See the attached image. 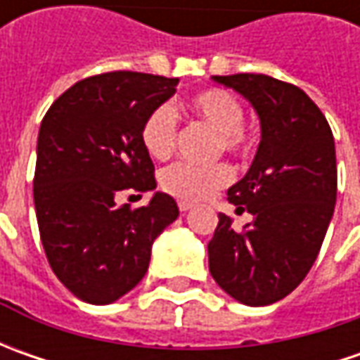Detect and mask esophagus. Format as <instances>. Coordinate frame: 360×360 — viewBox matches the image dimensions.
I'll return each instance as SVG.
<instances>
[{
	"label": "esophagus",
	"instance_id": "esophagus-1",
	"mask_svg": "<svg viewBox=\"0 0 360 360\" xmlns=\"http://www.w3.org/2000/svg\"><path fill=\"white\" fill-rule=\"evenodd\" d=\"M178 208H180V212H188V210L192 208V204H190V202L180 200V202H178Z\"/></svg>",
	"mask_w": 360,
	"mask_h": 360
}]
</instances>
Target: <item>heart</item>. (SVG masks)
Here are the masks:
<instances>
[{
  "mask_svg": "<svg viewBox=\"0 0 360 360\" xmlns=\"http://www.w3.org/2000/svg\"><path fill=\"white\" fill-rule=\"evenodd\" d=\"M190 112L220 131V148L238 154L246 146L244 136V108L240 100L226 90H204L190 98ZM178 122L170 104H160L146 116L140 140L144 150L156 160L168 158L176 146ZM232 178L229 166H192L186 162L170 164L160 172V186L182 200H202L214 190L226 186Z\"/></svg>",
  "mask_w": 360,
  "mask_h": 360,
  "instance_id": "b5f03b06",
  "label": "heart"
}]
</instances>
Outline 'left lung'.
Listing matches in <instances>:
<instances>
[{"label": "left lung", "mask_w": 360, "mask_h": 360, "mask_svg": "<svg viewBox=\"0 0 360 360\" xmlns=\"http://www.w3.org/2000/svg\"><path fill=\"white\" fill-rule=\"evenodd\" d=\"M238 91L260 120L256 156L229 202L252 214L242 232L218 214L208 242L216 284L242 304L266 307L304 281L337 202L335 138L304 91L264 74L212 76Z\"/></svg>", "instance_id": "1"}]
</instances>
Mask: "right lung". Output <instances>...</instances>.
<instances>
[{"label": "right lung", "mask_w": 360, "mask_h": 360, "mask_svg": "<svg viewBox=\"0 0 360 360\" xmlns=\"http://www.w3.org/2000/svg\"><path fill=\"white\" fill-rule=\"evenodd\" d=\"M178 77L110 72L74 84L51 104L37 136L34 204L48 262L90 304H112L144 278L152 244L178 218L154 192L130 210L126 190H156L140 140L146 116L176 94Z\"/></svg>", "instance_id": "obj_1"}]
</instances>
